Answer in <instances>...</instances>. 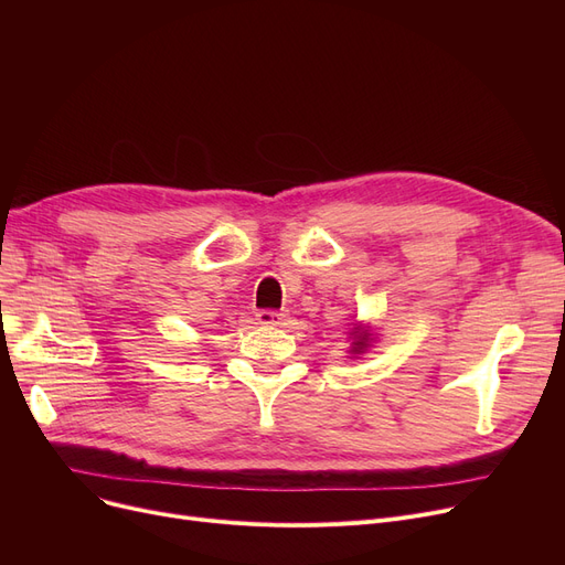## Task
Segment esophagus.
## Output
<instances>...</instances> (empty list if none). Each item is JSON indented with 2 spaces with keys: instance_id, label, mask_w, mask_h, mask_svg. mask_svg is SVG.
I'll return each instance as SVG.
<instances>
[{
  "instance_id": "34e87169",
  "label": "esophagus",
  "mask_w": 565,
  "mask_h": 565,
  "mask_svg": "<svg viewBox=\"0 0 565 565\" xmlns=\"http://www.w3.org/2000/svg\"><path fill=\"white\" fill-rule=\"evenodd\" d=\"M288 318V313L284 311H273V309H263L256 313V320L260 324H265V328H279V324H284Z\"/></svg>"
}]
</instances>
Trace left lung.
<instances>
[{
  "label": "left lung",
  "instance_id": "obj_1",
  "mask_svg": "<svg viewBox=\"0 0 565 565\" xmlns=\"http://www.w3.org/2000/svg\"><path fill=\"white\" fill-rule=\"evenodd\" d=\"M350 339H352V348H350L352 354L366 352V350L371 348V343H373V334H371V330H366V328H352Z\"/></svg>",
  "mask_w": 565,
  "mask_h": 565
}]
</instances>
